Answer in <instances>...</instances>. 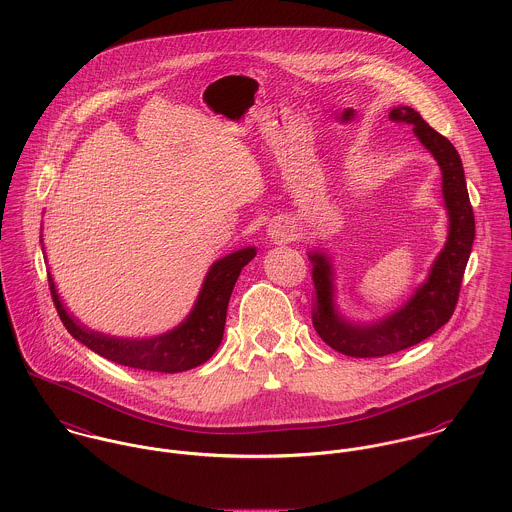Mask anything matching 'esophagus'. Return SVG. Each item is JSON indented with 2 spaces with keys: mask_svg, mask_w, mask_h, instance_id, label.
<instances>
[{
  "mask_svg": "<svg viewBox=\"0 0 512 512\" xmlns=\"http://www.w3.org/2000/svg\"><path fill=\"white\" fill-rule=\"evenodd\" d=\"M288 233H290L288 226L283 224V222H275V224L269 226V235H271L273 241H284V239H288V237H290Z\"/></svg>",
  "mask_w": 512,
  "mask_h": 512,
  "instance_id": "esophagus-1",
  "label": "esophagus"
}]
</instances>
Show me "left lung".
Instances as JSON below:
<instances>
[{"label":"left lung","instance_id":"8db88e82","mask_svg":"<svg viewBox=\"0 0 512 512\" xmlns=\"http://www.w3.org/2000/svg\"><path fill=\"white\" fill-rule=\"evenodd\" d=\"M391 121L408 123L420 143L434 155L442 169L444 204L450 216L448 241L436 257L426 283L397 312L373 324L345 320L334 302V269L324 253H308L316 288L312 322L318 336L332 349L349 357H383L412 347L438 332L454 314L463 273L475 239V218L467 194L465 174L454 145L432 129L408 106L391 110Z\"/></svg>","mask_w":512,"mask_h":512}]
</instances>
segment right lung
<instances>
[{"mask_svg": "<svg viewBox=\"0 0 512 512\" xmlns=\"http://www.w3.org/2000/svg\"><path fill=\"white\" fill-rule=\"evenodd\" d=\"M255 255V247H245L216 261L204 279L202 290L188 318L171 332L147 340L114 338L78 324L62 306L53 277H49V286L58 316L72 338L117 365L141 371L180 373L206 363L220 347L226 328L231 290L241 269Z\"/></svg>", "mask_w": 512, "mask_h": 512, "instance_id": "add662e5", "label": "right lung"}]
</instances>
